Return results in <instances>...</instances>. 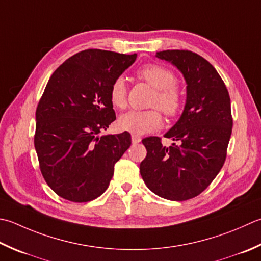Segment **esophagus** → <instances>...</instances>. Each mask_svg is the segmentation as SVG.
<instances>
[{"mask_svg":"<svg viewBox=\"0 0 261 261\" xmlns=\"http://www.w3.org/2000/svg\"><path fill=\"white\" fill-rule=\"evenodd\" d=\"M131 140H132V144H139V142L141 141V138L139 136H136V135H132L131 137Z\"/></svg>","mask_w":261,"mask_h":261,"instance_id":"obj_1","label":"esophagus"}]
</instances>
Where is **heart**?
<instances>
[{
    "instance_id": "heart-1",
    "label": "heart",
    "mask_w": 261,
    "mask_h": 261,
    "mask_svg": "<svg viewBox=\"0 0 261 261\" xmlns=\"http://www.w3.org/2000/svg\"><path fill=\"white\" fill-rule=\"evenodd\" d=\"M138 78L156 89L151 106L158 107L167 116H175L181 110L182 94L175 86V75L171 70L158 64H147L137 71ZM111 103L117 109L126 104V85L122 76L116 78L110 89ZM163 119L157 110L130 111L122 114L117 120L121 130L132 135L141 136L160 129Z\"/></svg>"
}]
</instances>
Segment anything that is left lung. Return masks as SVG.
Wrapping results in <instances>:
<instances>
[{"label":"left lung","instance_id":"8db88e82","mask_svg":"<svg viewBox=\"0 0 261 261\" xmlns=\"http://www.w3.org/2000/svg\"><path fill=\"white\" fill-rule=\"evenodd\" d=\"M156 58L182 73L187 99L180 119L164 135L174 141L170 147L158 137L142 140L147 156L140 174L155 195L183 201L200 195L223 167L233 125L231 99L216 69L200 55L167 49Z\"/></svg>","mask_w":261,"mask_h":261}]
</instances>
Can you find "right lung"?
<instances>
[{"label":"right lung","mask_w":261,"mask_h":261,"mask_svg":"<svg viewBox=\"0 0 261 261\" xmlns=\"http://www.w3.org/2000/svg\"><path fill=\"white\" fill-rule=\"evenodd\" d=\"M137 54L86 49L50 75L36 110L35 149L46 183L66 200L87 202L109 188L115 163L131 145L129 132L100 136L116 116L113 81Z\"/></svg>","instance_id":"right-lung-1"}]
</instances>
